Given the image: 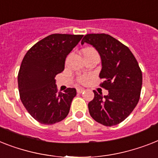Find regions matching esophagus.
<instances>
[{
  "instance_id": "1",
  "label": "esophagus",
  "mask_w": 158,
  "mask_h": 158,
  "mask_svg": "<svg viewBox=\"0 0 158 158\" xmlns=\"http://www.w3.org/2000/svg\"><path fill=\"white\" fill-rule=\"evenodd\" d=\"M84 90H85V89L83 88H77V92H78V93H81V92H83Z\"/></svg>"
}]
</instances>
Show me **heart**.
Segmentation results:
<instances>
[{
  "mask_svg": "<svg viewBox=\"0 0 158 158\" xmlns=\"http://www.w3.org/2000/svg\"><path fill=\"white\" fill-rule=\"evenodd\" d=\"M97 52V50L92 48H85V49H83V54H84V56L88 54V53H91V52ZM77 80H78V82H79V83H81V84H86V83H88L89 80H90V77L88 76V75H80V76L78 77Z\"/></svg>",
  "mask_w": 158,
  "mask_h": 158,
  "instance_id": "b5f03b06",
  "label": "heart"
}]
</instances>
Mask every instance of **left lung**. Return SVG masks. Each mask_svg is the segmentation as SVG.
Wrapping results in <instances>:
<instances>
[{
    "instance_id": "1",
    "label": "left lung",
    "mask_w": 158,
    "mask_h": 158,
    "mask_svg": "<svg viewBox=\"0 0 158 158\" xmlns=\"http://www.w3.org/2000/svg\"><path fill=\"white\" fill-rule=\"evenodd\" d=\"M92 45L100 53L102 69L103 96L94 92L88 103L91 117L97 123L111 127L124 121L139 102L142 88V71L133 53L123 44L107 34H88L81 44Z\"/></svg>"
}]
</instances>
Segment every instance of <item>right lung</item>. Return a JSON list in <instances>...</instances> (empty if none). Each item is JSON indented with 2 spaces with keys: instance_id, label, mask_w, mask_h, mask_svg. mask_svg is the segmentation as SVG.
<instances>
[{
  "instance_id": "obj_1",
  "label": "right lung",
  "mask_w": 158,
  "mask_h": 158,
  "mask_svg": "<svg viewBox=\"0 0 158 158\" xmlns=\"http://www.w3.org/2000/svg\"><path fill=\"white\" fill-rule=\"evenodd\" d=\"M83 35L52 34L28 50L22 61L18 84L20 99L40 123L52 125L68 115L75 88L58 92L55 77L62 72L65 61Z\"/></svg>"
}]
</instances>
